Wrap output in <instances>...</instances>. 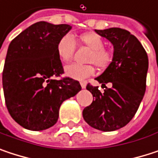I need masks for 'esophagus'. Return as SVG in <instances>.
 I'll use <instances>...</instances> for the list:
<instances>
[{
	"label": "esophagus",
	"mask_w": 158,
	"mask_h": 158,
	"mask_svg": "<svg viewBox=\"0 0 158 158\" xmlns=\"http://www.w3.org/2000/svg\"><path fill=\"white\" fill-rule=\"evenodd\" d=\"M80 85H81V88H82V89H85V88H86V82H85V81L80 82Z\"/></svg>",
	"instance_id": "1"
}]
</instances>
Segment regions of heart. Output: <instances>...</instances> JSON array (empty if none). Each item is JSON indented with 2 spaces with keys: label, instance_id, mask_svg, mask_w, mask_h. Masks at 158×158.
<instances>
[{
  "label": "heart",
  "instance_id": "b5f03b06",
  "mask_svg": "<svg viewBox=\"0 0 158 158\" xmlns=\"http://www.w3.org/2000/svg\"><path fill=\"white\" fill-rule=\"evenodd\" d=\"M79 41L86 47L91 49V53L89 56L88 61L93 63L99 69L106 68L111 61V54L110 51L104 48L103 39L97 34L88 33L82 35L79 37ZM76 44L73 37L69 35L62 36L56 45V53L59 59L63 62L69 61L75 52ZM94 72V69L91 65H81L78 63H72L65 68V73L71 79L83 80L91 76Z\"/></svg>",
  "mask_w": 158,
  "mask_h": 158
}]
</instances>
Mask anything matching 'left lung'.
<instances>
[{
    "mask_svg": "<svg viewBox=\"0 0 158 158\" xmlns=\"http://www.w3.org/2000/svg\"><path fill=\"white\" fill-rule=\"evenodd\" d=\"M95 32L113 46L111 62L95 79L104 87L110 83L111 87L102 93L98 87L88 84L93 102L82 115L89 126L111 132L125 126L139 108L145 92L148 57L139 40L124 29L111 27Z\"/></svg>",
    "mask_w": 158,
    "mask_h": 158,
    "instance_id": "obj_1",
    "label": "left lung"
}]
</instances>
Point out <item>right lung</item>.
Wrapping results in <instances>:
<instances>
[{
	"label": "right lung",
	"mask_w": 158,
	"mask_h": 158,
	"mask_svg": "<svg viewBox=\"0 0 158 158\" xmlns=\"http://www.w3.org/2000/svg\"><path fill=\"white\" fill-rule=\"evenodd\" d=\"M71 28L38 22L9 45L2 72L5 103L12 118L27 130L52 127L62 102L81 89L77 80L53 79L64 72L56 53L57 42Z\"/></svg>",
	"instance_id": "right-lung-1"
}]
</instances>
